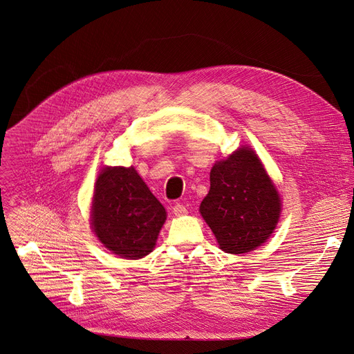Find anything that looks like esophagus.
I'll return each instance as SVG.
<instances>
[{
	"instance_id": "1",
	"label": "esophagus",
	"mask_w": 354,
	"mask_h": 354,
	"mask_svg": "<svg viewBox=\"0 0 354 354\" xmlns=\"http://www.w3.org/2000/svg\"><path fill=\"white\" fill-rule=\"evenodd\" d=\"M172 211H174V214L176 215V217H180V215H185V214L188 212L187 207L183 205V204H180V203L175 204V205H174V208H172Z\"/></svg>"
}]
</instances>
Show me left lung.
<instances>
[{
  "label": "left lung",
  "instance_id": "8db88e82",
  "mask_svg": "<svg viewBox=\"0 0 354 354\" xmlns=\"http://www.w3.org/2000/svg\"><path fill=\"white\" fill-rule=\"evenodd\" d=\"M209 182L199 211L220 249L241 254L265 243L278 224L281 198L254 151L241 147L215 163Z\"/></svg>",
  "mask_w": 354,
  "mask_h": 354
}]
</instances>
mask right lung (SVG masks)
<instances>
[{
	"label": "right lung",
	"instance_id": "add662e5",
	"mask_svg": "<svg viewBox=\"0 0 354 354\" xmlns=\"http://www.w3.org/2000/svg\"><path fill=\"white\" fill-rule=\"evenodd\" d=\"M92 227L113 253L140 259L156 244L166 220L163 205L134 167H105L92 199Z\"/></svg>",
	"mask_w": 354,
	"mask_h": 354
}]
</instances>
